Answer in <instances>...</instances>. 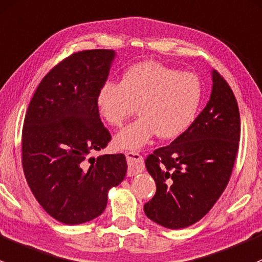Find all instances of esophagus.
<instances>
[{
  "instance_id": "34e87169",
  "label": "esophagus",
  "mask_w": 262,
  "mask_h": 262,
  "mask_svg": "<svg viewBox=\"0 0 262 262\" xmlns=\"http://www.w3.org/2000/svg\"><path fill=\"white\" fill-rule=\"evenodd\" d=\"M126 159H127L128 164V177H134V175L144 170V159L139 152L128 151V152H126Z\"/></svg>"
}]
</instances>
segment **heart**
<instances>
[{"mask_svg":"<svg viewBox=\"0 0 262 262\" xmlns=\"http://www.w3.org/2000/svg\"><path fill=\"white\" fill-rule=\"evenodd\" d=\"M202 98L203 85L198 75L149 60L130 67L120 83L102 84L97 107L110 125L120 127L139 106L141 117L115 139L120 149L139 150L155 135L174 139L187 131L195 120Z\"/></svg>","mask_w":262,"mask_h":262,"instance_id":"1","label":"heart"}]
</instances>
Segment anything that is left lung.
I'll use <instances>...</instances> for the list:
<instances>
[{
  "label": "left lung",
  "mask_w": 262,
  "mask_h": 262,
  "mask_svg": "<svg viewBox=\"0 0 262 262\" xmlns=\"http://www.w3.org/2000/svg\"><path fill=\"white\" fill-rule=\"evenodd\" d=\"M212 78L209 102L190 127L145 161L156 193L144 211L163 227L179 230L198 222L230 182L241 136L238 104L225 78L215 71Z\"/></svg>",
  "instance_id": "8db88e82"
}]
</instances>
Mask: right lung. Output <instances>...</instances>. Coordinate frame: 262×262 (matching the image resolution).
<instances>
[{
    "label": "right lung",
    "instance_id": "1",
    "mask_svg": "<svg viewBox=\"0 0 262 262\" xmlns=\"http://www.w3.org/2000/svg\"><path fill=\"white\" fill-rule=\"evenodd\" d=\"M115 51L73 53L42 78L23 127L24 174L48 214L79 225L102 214L108 191L127 172L123 154L90 158L111 141L97 107Z\"/></svg>",
    "mask_w": 262,
    "mask_h": 262
}]
</instances>
